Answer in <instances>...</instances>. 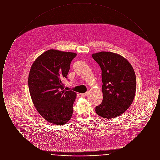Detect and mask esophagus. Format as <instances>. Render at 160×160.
<instances>
[{"label": "esophagus", "instance_id": "esophagus-1", "mask_svg": "<svg viewBox=\"0 0 160 160\" xmlns=\"http://www.w3.org/2000/svg\"><path fill=\"white\" fill-rule=\"evenodd\" d=\"M80 95L82 97H86V96L88 95V92H86V93H80Z\"/></svg>", "mask_w": 160, "mask_h": 160}]
</instances>
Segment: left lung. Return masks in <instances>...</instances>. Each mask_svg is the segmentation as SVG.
<instances>
[{
    "label": "left lung",
    "instance_id": "8db88e82",
    "mask_svg": "<svg viewBox=\"0 0 160 160\" xmlns=\"http://www.w3.org/2000/svg\"><path fill=\"white\" fill-rule=\"evenodd\" d=\"M101 69L103 99L95 112L112 119L123 113L131 106L136 90V77L129 62L118 54L101 52L92 54Z\"/></svg>",
    "mask_w": 160,
    "mask_h": 160
}]
</instances>
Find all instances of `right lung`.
<instances>
[{
	"label": "right lung",
	"mask_w": 160,
	"mask_h": 160,
	"mask_svg": "<svg viewBox=\"0 0 160 160\" xmlns=\"http://www.w3.org/2000/svg\"><path fill=\"white\" fill-rule=\"evenodd\" d=\"M77 54L48 50L38 56L31 67L28 84L31 98L38 113L56 125L68 122L72 115L76 93L64 90L70 64Z\"/></svg>",
	"instance_id": "add662e5"
}]
</instances>
